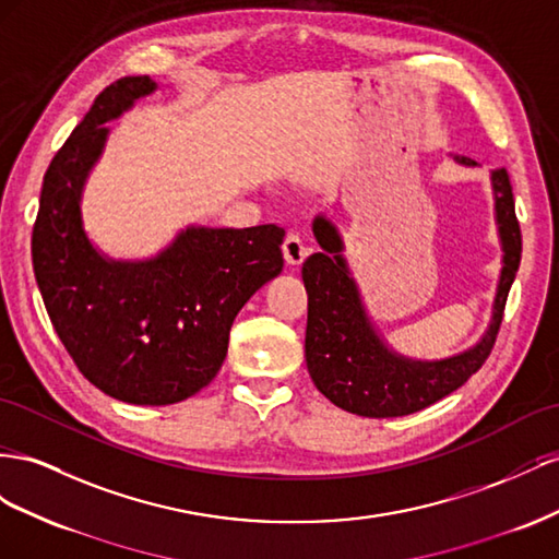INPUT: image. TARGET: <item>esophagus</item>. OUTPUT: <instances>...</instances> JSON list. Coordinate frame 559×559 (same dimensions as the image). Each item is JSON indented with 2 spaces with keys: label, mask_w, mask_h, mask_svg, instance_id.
Returning <instances> with one entry per match:
<instances>
[{
  "label": "esophagus",
  "mask_w": 559,
  "mask_h": 559,
  "mask_svg": "<svg viewBox=\"0 0 559 559\" xmlns=\"http://www.w3.org/2000/svg\"><path fill=\"white\" fill-rule=\"evenodd\" d=\"M307 254H309V246L301 241L299 234L290 231L288 236H285V241H283V258H285V262H288L290 266H297V264L305 262Z\"/></svg>",
  "instance_id": "obj_1"
}]
</instances>
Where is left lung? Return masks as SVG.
Wrapping results in <instances>:
<instances>
[{
	"label": "left lung",
	"mask_w": 559,
	"mask_h": 559,
	"mask_svg": "<svg viewBox=\"0 0 559 559\" xmlns=\"http://www.w3.org/2000/svg\"><path fill=\"white\" fill-rule=\"evenodd\" d=\"M454 162L477 166L468 156H454ZM491 189L503 250L491 321L480 342L442 360H414L384 342L350 276L337 227L325 215H316L313 236L321 252H313L301 264V278L309 295L305 354L316 389L330 403L360 417H405L464 386L468 377L483 368L497 342L508 290L515 281L522 254L513 187L506 168L491 170Z\"/></svg>",
	"instance_id": "8db88e82"
}]
</instances>
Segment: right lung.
Segmentation results:
<instances>
[{
    "label": "right lung",
    "instance_id": "right-lung-1",
    "mask_svg": "<svg viewBox=\"0 0 559 559\" xmlns=\"http://www.w3.org/2000/svg\"><path fill=\"white\" fill-rule=\"evenodd\" d=\"M156 88L150 76H123L93 100L44 175L32 229V266L60 342L93 386L131 405H173L209 386L236 313L283 271L276 225L187 227L150 260H111L91 243L82 197L105 123Z\"/></svg>",
    "mask_w": 559,
    "mask_h": 559
}]
</instances>
